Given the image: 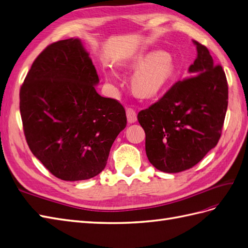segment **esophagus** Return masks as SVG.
<instances>
[{
	"mask_svg": "<svg viewBox=\"0 0 248 248\" xmlns=\"http://www.w3.org/2000/svg\"><path fill=\"white\" fill-rule=\"evenodd\" d=\"M125 113H126V118H128V122L130 124H133V123L136 122L137 114H136V111L133 109V108H126Z\"/></svg>",
	"mask_w": 248,
	"mask_h": 248,
	"instance_id": "esophagus-1",
	"label": "esophagus"
}]
</instances>
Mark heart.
Returning <instances> with one entry per match:
<instances>
[{
    "mask_svg": "<svg viewBox=\"0 0 248 248\" xmlns=\"http://www.w3.org/2000/svg\"><path fill=\"white\" fill-rule=\"evenodd\" d=\"M137 65H143L135 72L132 79L134 90L141 96L150 97L159 92L167 84L173 65L164 52H153L138 60Z\"/></svg>",
    "mask_w": 248,
    "mask_h": 248,
    "instance_id": "1",
    "label": "heart"
}]
</instances>
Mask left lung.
Segmentation results:
<instances>
[{
    "instance_id": "left-lung-1",
    "label": "left lung",
    "mask_w": 248,
    "mask_h": 248,
    "mask_svg": "<svg viewBox=\"0 0 248 248\" xmlns=\"http://www.w3.org/2000/svg\"><path fill=\"white\" fill-rule=\"evenodd\" d=\"M198 56L190 75L175 82L137 118L145 133V153L153 166L179 173L196 166L217 145L228 104L224 70L208 49L194 41Z\"/></svg>"
}]
</instances>
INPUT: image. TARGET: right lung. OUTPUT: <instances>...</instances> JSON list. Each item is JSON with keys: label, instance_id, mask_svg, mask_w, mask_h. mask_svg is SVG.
<instances>
[{"label": "right lung", "instance_id": "right-lung-1", "mask_svg": "<svg viewBox=\"0 0 248 248\" xmlns=\"http://www.w3.org/2000/svg\"><path fill=\"white\" fill-rule=\"evenodd\" d=\"M98 75L78 39L55 42L34 60L20 89L28 147L59 179L93 178L126 125L123 105L95 90Z\"/></svg>", "mask_w": 248, "mask_h": 248}]
</instances>
